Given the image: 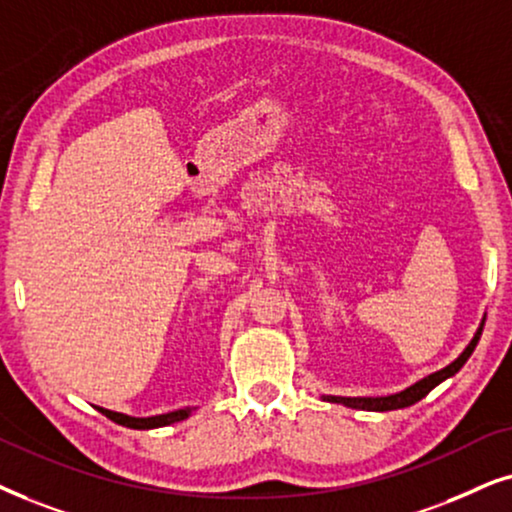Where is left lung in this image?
Masks as SVG:
<instances>
[{"label":"left lung","mask_w":512,"mask_h":512,"mask_svg":"<svg viewBox=\"0 0 512 512\" xmlns=\"http://www.w3.org/2000/svg\"><path fill=\"white\" fill-rule=\"evenodd\" d=\"M487 318V316H485ZM485 318H482V323L478 330H475L473 339H470V344L466 349L461 351V356L452 360L447 367H442V370L428 374V377L419 379L417 384L407 386L405 391H398V393H391V395H377V398H346V395H320V398L327 400V403H337V405H344V407H351V410H365V412H391V410H403V407H410L414 403H419L424 395H428L433 391L435 386L442 384V381L454 377L456 372L461 370L463 365H466V360L470 358V353L475 351V346L480 342V335H482V327H485Z\"/></svg>","instance_id":"obj_1"}]
</instances>
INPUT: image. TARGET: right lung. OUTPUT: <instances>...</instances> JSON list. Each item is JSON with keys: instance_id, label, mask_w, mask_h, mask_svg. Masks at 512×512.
<instances>
[{"instance_id": "right-lung-1", "label": "right lung", "mask_w": 512, "mask_h": 512, "mask_svg": "<svg viewBox=\"0 0 512 512\" xmlns=\"http://www.w3.org/2000/svg\"><path fill=\"white\" fill-rule=\"evenodd\" d=\"M100 414H105L107 419H112L114 424L119 426H126V428H138V431H149V428H161V426H170V424H177V421L192 417V412L196 407H182V410H175V412H166V414H156V417H128V414H121V412H112V410H105V407H95Z\"/></svg>"}]
</instances>
